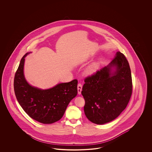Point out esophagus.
I'll use <instances>...</instances> for the list:
<instances>
[{
	"mask_svg": "<svg viewBox=\"0 0 152 152\" xmlns=\"http://www.w3.org/2000/svg\"><path fill=\"white\" fill-rule=\"evenodd\" d=\"M82 88H83L82 85L81 83H78V85H77V91H78V94L79 95H80L81 93Z\"/></svg>",
	"mask_w": 152,
	"mask_h": 152,
	"instance_id": "34e87169",
	"label": "esophagus"
}]
</instances>
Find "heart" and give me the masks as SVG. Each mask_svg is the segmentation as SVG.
Wrapping results in <instances>:
<instances>
[{
	"mask_svg": "<svg viewBox=\"0 0 152 152\" xmlns=\"http://www.w3.org/2000/svg\"><path fill=\"white\" fill-rule=\"evenodd\" d=\"M98 69V64L96 63H92L89 65L85 69V74L86 75H92L96 72Z\"/></svg>",
	"mask_w": 152,
	"mask_h": 152,
	"instance_id": "1",
	"label": "heart"
}]
</instances>
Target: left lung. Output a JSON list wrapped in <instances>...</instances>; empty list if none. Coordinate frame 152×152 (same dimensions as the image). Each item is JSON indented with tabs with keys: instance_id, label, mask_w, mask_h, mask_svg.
Returning <instances> with one entry per match:
<instances>
[{
	"instance_id": "1",
	"label": "left lung",
	"mask_w": 152,
	"mask_h": 152,
	"mask_svg": "<svg viewBox=\"0 0 152 152\" xmlns=\"http://www.w3.org/2000/svg\"><path fill=\"white\" fill-rule=\"evenodd\" d=\"M85 83L81 91L85 100V114L96 124L116 119L132 96L131 70L128 60L120 52L107 66L85 78Z\"/></svg>"
}]
</instances>
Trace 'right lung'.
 Wrapping results in <instances>:
<instances>
[{"label": "right lung", "instance_id": "add662e5", "mask_svg": "<svg viewBox=\"0 0 152 152\" xmlns=\"http://www.w3.org/2000/svg\"><path fill=\"white\" fill-rule=\"evenodd\" d=\"M30 53V52H29ZM26 53L20 60L14 80V92L19 104L33 119L52 124L61 119L69 102L77 94V80L61 83L53 88L42 90L29 85L24 75Z\"/></svg>", "mask_w": 152, "mask_h": 152}]
</instances>
